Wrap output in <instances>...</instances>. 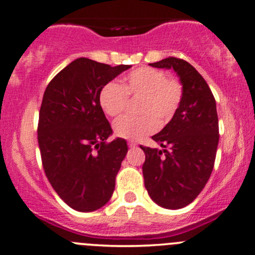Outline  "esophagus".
<instances>
[{
	"label": "esophagus",
	"mask_w": 255,
	"mask_h": 255,
	"mask_svg": "<svg viewBox=\"0 0 255 255\" xmlns=\"http://www.w3.org/2000/svg\"><path fill=\"white\" fill-rule=\"evenodd\" d=\"M136 145H138V144H136V142H135V141H133V140L128 141V146H129V147H135V146H136Z\"/></svg>",
	"instance_id": "esophagus-1"
}]
</instances>
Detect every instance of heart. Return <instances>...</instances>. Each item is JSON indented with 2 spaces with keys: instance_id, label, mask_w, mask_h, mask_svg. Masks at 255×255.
Segmentation results:
<instances>
[{
  "instance_id": "heart-1",
  "label": "heart",
  "mask_w": 255,
  "mask_h": 255,
  "mask_svg": "<svg viewBox=\"0 0 255 255\" xmlns=\"http://www.w3.org/2000/svg\"><path fill=\"white\" fill-rule=\"evenodd\" d=\"M184 96L183 83L168 77L162 70L149 68L134 69L123 78L122 85L109 81L99 92V104L110 117L120 116L127 106L128 98H140L136 113L140 117H121L114 123L115 135L139 140L157 129L174 116Z\"/></svg>"
}]
</instances>
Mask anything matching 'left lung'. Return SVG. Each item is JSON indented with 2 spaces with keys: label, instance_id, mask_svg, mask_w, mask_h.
<instances>
[{
  "label": "left lung",
  "instance_id": "obj_1",
  "mask_svg": "<svg viewBox=\"0 0 255 255\" xmlns=\"http://www.w3.org/2000/svg\"><path fill=\"white\" fill-rule=\"evenodd\" d=\"M153 68L174 69L184 87L180 106L173 119L152 139L163 149L142 146L144 183L153 202L168 209L192 202L213 170L219 122L211 88L200 72L187 61L168 57Z\"/></svg>",
  "mask_w": 255,
  "mask_h": 255
}]
</instances>
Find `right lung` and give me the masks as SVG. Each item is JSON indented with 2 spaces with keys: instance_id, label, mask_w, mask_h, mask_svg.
Returning a JSON list of instances; mask_svg holds the SVG:
<instances>
[{
  "instance_id": "right-lung-1",
  "label": "right lung",
  "mask_w": 255,
  "mask_h": 255,
  "mask_svg": "<svg viewBox=\"0 0 255 255\" xmlns=\"http://www.w3.org/2000/svg\"><path fill=\"white\" fill-rule=\"evenodd\" d=\"M129 68L78 58L44 91L37 126L42 166L55 192L75 211H97L113 196L128 146L122 138L106 141L113 129L99 92Z\"/></svg>"
}]
</instances>
